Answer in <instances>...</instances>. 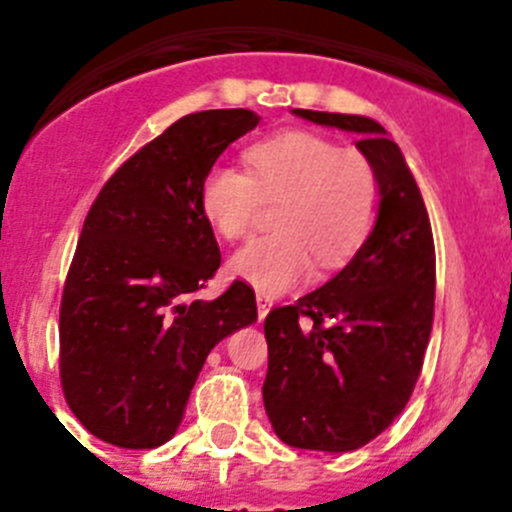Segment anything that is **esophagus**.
<instances>
[{
    "label": "esophagus",
    "mask_w": 512,
    "mask_h": 512,
    "mask_svg": "<svg viewBox=\"0 0 512 512\" xmlns=\"http://www.w3.org/2000/svg\"><path fill=\"white\" fill-rule=\"evenodd\" d=\"M256 307H259V320H264L271 310V300L259 292V295H256Z\"/></svg>",
    "instance_id": "obj_1"
}]
</instances>
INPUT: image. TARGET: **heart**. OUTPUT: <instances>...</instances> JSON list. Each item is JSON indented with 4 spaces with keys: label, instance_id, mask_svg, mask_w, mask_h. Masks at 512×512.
I'll return each mask as SVG.
<instances>
[{
    "label": "heart",
    "instance_id": "1",
    "mask_svg": "<svg viewBox=\"0 0 512 512\" xmlns=\"http://www.w3.org/2000/svg\"><path fill=\"white\" fill-rule=\"evenodd\" d=\"M248 169L215 164L202 179L200 205L217 233H248L261 197L279 202L274 233L230 256V274L266 295L305 282L318 261L338 269L354 259L377 220L379 182L369 158L310 130H284L253 143Z\"/></svg>",
    "mask_w": 512,
    "mask_h": 512
}]
</instances>
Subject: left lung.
<instances>
[{"instance_id": "1", "label": "left lung", "mask_w": 512, "mask_h": 512, "mask_svg": "<svg viewBox=\"0 0 512 512\" xmlns=\"http://www.w3.org/2000/svg\"><path fill=\"white\" fill-rule=\"evenodd\" d=\"M356 133L377 171L379 210L364 246L336 277L266 315L264 408L295 449H361L408 405L423 369L436 300L428 210L405 156L372 117L295 110Z\"/></svg>"}]
</instances>
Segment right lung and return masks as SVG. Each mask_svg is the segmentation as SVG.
<instances>
[{
    "instance_id": "obj_1",
    "label": "right lung",
    "mask_w": 512,
    "mask_h": 512,
    "mask_svg": "<svg viewBox=\"0 0 512 512\" xmlns=\"http://www.w3.org/2000/svg\"><path fill=\"white\" fill-rule=\"evenodd\" d=\"M259 120H176L112 174L84 220L61 300V384L79 423L112 446L169 441L207 354L259 318L246 282L194 300L220 266L202 179Z\"/></svg>"
}]
</instances>
